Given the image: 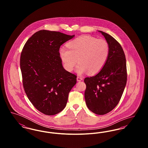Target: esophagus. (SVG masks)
<instances>
[{
	"instance_id": "obj_1",
	"label": "esophagus",
	"mask_w": 148,
	"mask_h": 148,
	"mask_svg": "<svg viewBox=\"0 0 148 148\" xmlns=\"http://www.w3.org/2000/svg\"><path fill=\"white\" fill-rule=\"evenodd\" d=\"M77 82H80V81H82V80H83V78L82 77H80L77 76Z\"/></svg>"
}]
</instances>
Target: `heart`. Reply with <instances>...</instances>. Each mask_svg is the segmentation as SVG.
Wrapping results in <instances>:
<instances>
[{
    "instance_id": "heart-1",
    "label": "heart",
    "mask_w": 148,
    "mask_h": 148,
    "mask_svg": "<svg viewBox=\"0 0 148 148\" xmlns=\"http://www.w3.org/2000/svg\"><path fill=\"white\" fill-rule=\"evenodd\" d=\"M66 46L68 49L59 50L64 67L67 71H73L77 59L79 64L76 72L80 75L86 72L90 75L97 74L106 65L110 54L109 45L106 40L88 35L77 38Z\"/></svg>"
}]
</instances>
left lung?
Instances as JSON below:
<instances>
[{"mask_svg": "<svg viewBox=\"0 0 148 148\" xmlns=\"http://www.w3.org/2000/svg\"><path fill=\"white\" fill-rule=\"evenodd\" d=\"M98 32L108 42L110 54L106 65L97 75L85 78V100L92 113L104 115L118 105L123 95L127 84V64L119 43L111 35Z\"/></svg>", "mask_w": 148, "mask_h": 148, "instance_id": "left-lung-1", "label": "left lung"}]
</instances>
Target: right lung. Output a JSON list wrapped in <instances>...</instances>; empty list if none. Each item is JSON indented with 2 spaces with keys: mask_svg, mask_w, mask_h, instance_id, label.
Returning a JSON list of instances; mask_svg holds the SVG:
<instances>
[{
  "mask_svg": "<svg viewBox=\"0 0 148 148\" xmlns=\"http://www.w3.org/2000/svg\"><path fill=\"white\" fill-rule=\"evenodd\" d=\"M74 35L41 30L32 35L21 51L20 65L25 92L41 113L53 115L66 106L77 76L66 71L59 49Z\"/></svg>",
  "mask_w": 148,
  "mask_h": 148,
  "instance_id": "obj_1",
  "label": "right lung"
}]
</instances>
